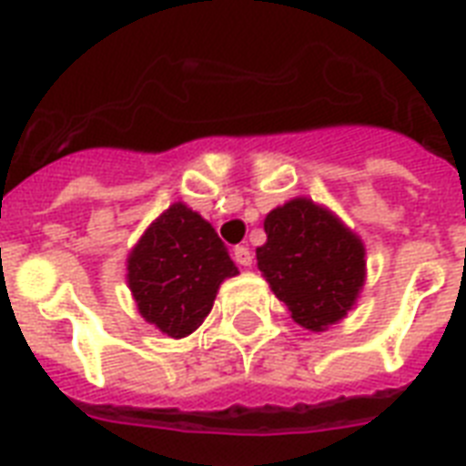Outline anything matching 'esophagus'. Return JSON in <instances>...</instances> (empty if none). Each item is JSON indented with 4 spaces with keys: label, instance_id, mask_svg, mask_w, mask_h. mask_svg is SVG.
<instances>
[{
    "label": "esophagus",
    "instance_id": "esophagus-1",
    "mask_svg": "<svg viewBox=\"0 0 466 466\" xmlns=\"http://www.w3.org/2000/svg\"><path fill=\"white\" fill-rule=\"evenodd\" d=\"M234 261L239 263L241 268H248L251 263H254V254L248 251V247H237L234 248Z\"/></svg>",
    "mask_w": 466,
    "mask_h": 466
}]
</instances>
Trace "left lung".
Instances as JSON below:
<instances>
[{
    "instance_id": "left-lung-1",
    "label": "left lung",
    "mask_w": 466,
    "mask_h": 466,
    "mask_svg": "<svg viewBox=\"0 0 466 466\" xmlns=\"http://www.w3.org/2000/svg\"><path fill=\"white\" fill-rule=\"evenodd\" d=\"M256 248L261 276L290 317L319 333L355 307L365 285V244L339 215L311 198H292L263 219Z\"/></svg>"
}]
</instances>
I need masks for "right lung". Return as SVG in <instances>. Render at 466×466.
Here are the masks:
<instances>
[{"instance_id":"1","label":"right lung","mask_w":466,"mask_h":466,"mask_svg":"<svg viewBox=\"0 0 466 466\" xmlns=\"http://www.w3.org/2000/svg\"><path fill=\"white\" fill-rule=\"evenodd\" d=\"M237 273L215 227L181 200L168 205L127 254V288L140 317L171 339L196 331L219 285Z\"/></svg>"}]
</instances>
